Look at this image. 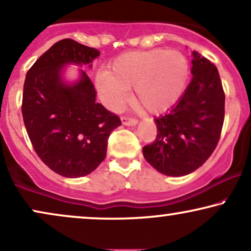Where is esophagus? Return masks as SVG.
Masks as SVG:
<instances>
[{"mask_svg":"<svg viewBox=\"0 0 251 251\" xmlns=\"http://www.w3.org/2000/svg\"><path fill=\"white\" fill-rule=\"evenodd\" d=\"M122 123L126 126H134L138 124V120L135 118H129V117H122Z\"/></svg>","mask_w":251,"mask_h":251,"instance_id":"34e87169","label":"esophagus"}]
</instances>
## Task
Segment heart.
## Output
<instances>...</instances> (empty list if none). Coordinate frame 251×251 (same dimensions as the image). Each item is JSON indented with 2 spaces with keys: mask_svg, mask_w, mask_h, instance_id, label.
<instances>
[{
  "mask_svg": "<svg viewBox=\"0 0 251 251\" xmlns=\"http://www.w3.org/2000/svg\"><path fill=\"white\" fill-rule=\"evenodd\" d=\"M189 78V63L177 50L155 49L120 55L110 72L100 73L96 88L107 107L118 110L134 88L135 102L151 113H162L182 97Z\"/></svg>",
  "mask_w": 251,
  "mask_h": 251,
  "instance_id": "obj_1",
  "label": "heart"
}]
</instances>
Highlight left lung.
<instances>
[{
    "label": "left lung",
    "mask_w": 251,
    "mask_h": 251,
    "mask_svg": "<svg viewBox=\"0 0 251 251\" xmlns=\"http://www.w3.org/2000/svg\"><path fill=\"white\" fill-rule=\"evenodd\" d=\"M192 80L175 106L155 118L157 135L142 148L158 173L179 177L191 174L211 156L225 119V93L218 69L196 50Z\"/></svg>",
    "instance_id": "1"
}]
</instances>
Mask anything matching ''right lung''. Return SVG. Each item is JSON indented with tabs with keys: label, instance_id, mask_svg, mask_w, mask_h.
<instances>
[{
	"label": "right lung",
	"instance_id": "right-lung-1",
	"mask_svg": "<svg viewBox=\"0 0 251 251\" xmlns=\"http://www.w3.org/2000/svg\"><path fill=\"white\" fill-rule=\"evenodd\" d=\"M100 52L73 39L47 50L28 69L22 115L27 135L40 160L63 177L77 178L96 169L106 156L107 139L122 125L119 117L96 102L87 73L65 83L63 67L89 65Z\"/></svg>",
	"mask_w": 251,
	"mask_h": 251
}]
</instances>
